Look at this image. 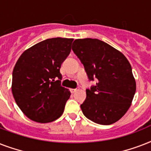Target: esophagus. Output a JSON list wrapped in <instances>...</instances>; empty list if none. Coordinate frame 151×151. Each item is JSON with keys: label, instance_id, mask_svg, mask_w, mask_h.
Segmentation results:
<instances>
[{"label": "esophagus", "instance_id": "1", "mask_svg": "<svg viewBox=\"0 0 151 151\" xmlns=\"http://www.w3.org/2000/svg\"><path fill=\"white\" fill-rule=\"evenodd\" d=\"M78 90H79V88H71L70 92H72V93H74V92H76L77 91H78Z\"/></svg>", "mask_w": 151, "mask_h": 151}]
</instances>
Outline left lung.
Returning <instances> with one entry per match:
<instances>
[{
  "label": "left lung",
  "instance_id": "1",
  "mask_svg": "<svg viewBox=\"0 0 151 151\" xmlns=\"http://www.w3.org/2000/svg\"><path fill=\"white\" fill-rule=\"evenodd\" d=\"M72 50L84 65L89 81L96 85L86 89L81 105L85 117L103 125L121 119L131 106L136 81L126 57L99 39H77Z\"/></svg>",
  "mask_w": 151,
  "mask_h": 151
}]
</instances>
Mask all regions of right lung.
<instances>
[{
    "instance_id": "add662e5",
    "label": "right lung",
    "mask_w": 151,
    "mask_h": 151,
    "mask_svg": "<svg viewBox=\"0 0 151 151\" xmlns=\"http://www.w3.org/2000/svg\"><path fill=\"white\" fill-rule=\"evenodd\" d=\"M72 38H50L34 45L18 59L12 91L18 106L32 121L48 123L64 111L70 92L61 86V64L71 51Z\"/></svg>"
}]
</instances>
